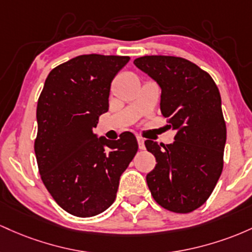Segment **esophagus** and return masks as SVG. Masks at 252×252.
Segmentation results:
<instances>
[{"mask_svg": "<svg viewBox=\"0 0 252 252\" xmlns=\"http://www.w3.org/2000/svg\"><path fill=\"white\" fill-rule=\"evenodd\" d=\"M137 141H138V145H139L140 150L145 149V145H144V138H141V137H139V135H137Z\"/></svg>", "mask_w": 252, "mask_h": 252, "instance_id": "esophagus-1", "label": "esophagus"}]
</instances>
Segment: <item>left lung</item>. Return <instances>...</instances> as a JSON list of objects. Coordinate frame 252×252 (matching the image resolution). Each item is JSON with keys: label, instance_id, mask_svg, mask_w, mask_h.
Returning <instances> with one entry per match:
<instances>
[{"label": "left lung", "instance_id": "1", "mask_svg": "<svg viewBox=\"0 0 252 252\" xmlns=\"http://www.w3.org/2000/svg\"><path fill=\"white\" fill-rule=\"evenodd\" d=\"M134 65L159 84L160 112L176 129L169 145L146 140L156 166L146 175L155 201L189 213L207 201L224 166L226 124L221 97L210 73L185 58L144 56Z\"/></svg>", "mask_w": 252, "mask_h": 252}]
</instances>
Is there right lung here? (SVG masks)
<instances>
[{"label":"right lung","mask_w":252,"mask_h":252,"mask_svg":"<svg viewBox=\"0 0 252 252\" xmlns=\"http://www.w3.org/2000/svg\"><path fill=\"white\" fill-rule=\"evenodd\" d=\"M128 61V56H78L49 73L39 96L34 140L39 174L53 200L72 216L89 218L106 211L138 151L131 132L108 140L93 131L108 111L113 78Z\"/></svg>","instance_id":"obj_1"}]
</instances>
